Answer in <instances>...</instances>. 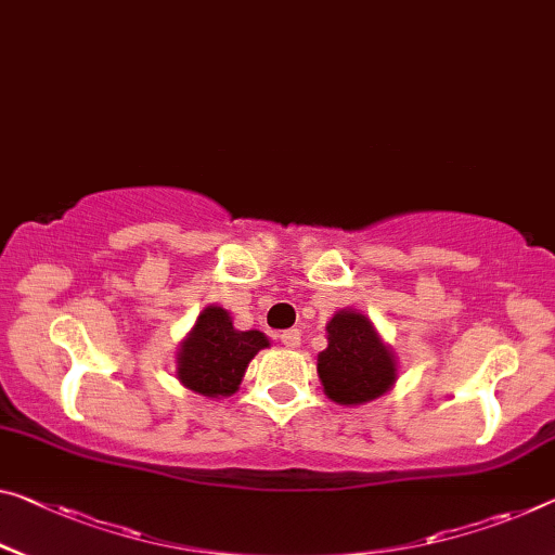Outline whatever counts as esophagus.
I'll use <instances>...</instances> for the list:
<instances>
[{
    "mask_svg": "<svg viewBox=\"0 0 555 555\" xmlns=\"http://www.w3.org/2000/svg\"><path fill=\"white\" fill-rule=\"evenodd\" d=\"M280 343H283V345H285V347H289V349L300 347V343H302L300 330H285L283 335H280Z\"/></svg>",
    "mask_w": 555,
    "mask_h": 555,
    "instance_id": "1",
    "label": "esophagus"
}]
</instances>
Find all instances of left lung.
I'll return each mask as SVG.
<instances>
[{"mask_svg":"<svg viewBox=\"0 0 555 555\" xmlns=\"http://www.w3.org/2000/svg\"><path fill=\"white\" fill-rule=\"evenodd\" d=\"M327 343L318 357V372L332 402L364 404L395 385V357L364 314L337 312L327 325Z\"/></svg>","mask_w":555,"mask_h":555,"instance_id":"obj_1","label":"left lung"}]
</instances>
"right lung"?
Here are the masks:
<instances>
[{
  "label": "right lung",
  "mask_w": 555,
  "mask_h": 555,
  "mask_svg": "<svg viewBox=\"0 0 555 555\" xmlns=\"http://www.w3.org/2000/svg\"><path fill=\"white\" fill-rule=\"evenodd\" d=\"M262 347V332L235 330L223 307H206L178 352V379L203 397H228Z\"/></svg>",
  "instance_id": "add662e5"
}]
</instances>
